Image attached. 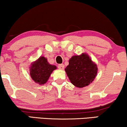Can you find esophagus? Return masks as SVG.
I'll list each match as a JSON object with an SVG mask.
<instances>
[{
    "instance_id": "34e87169",
    "label": "esophagus",
    "mask_w": 127,
    "mask_h": 127,
    "mask_svg": "<svg viewBox=\"0 0 127 127\" xmlns=\"http://www.w3.org/2000/svg\"><path fill=\"white\" fill-rule=\"evenodd\" d=\"M64 67H65V66H64V64H60V65H58V69H61V70H63L64 69Z\"/></svg>"
}]
</instances>
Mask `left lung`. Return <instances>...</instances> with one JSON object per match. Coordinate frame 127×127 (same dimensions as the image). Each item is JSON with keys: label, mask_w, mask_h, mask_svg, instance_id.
Returning <instances> with one entry per match:
<instances>
[{"label": "left lung", "mask_w": 127, "mask_h": 127, "mask_svg": "<svg viewBox=\"0 0 127 127\" xmlns=\"http://www.w3.org/2000/svg\"><path fill=\"white\" fill-rule=\"evenodd\" d=\"M65 72L74 86L79 88L87 86L95 79L97 74V66L86 54L72 57Z\"/></svg>", "instance_id": "8db88e82"}]
</instances>
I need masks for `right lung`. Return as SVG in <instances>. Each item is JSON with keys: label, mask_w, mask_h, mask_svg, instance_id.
Masks as SVG:
<instances>
[{"label": "right lung", "mask_w": 127, "mask_h": 127, "mask_svg": "<svg viewBox=\"0 0 127 127\" xmlns=\"http://www.w3.org/2000/svg\"><path fill=\"white\" fill-rule=\"evenodd\" d=\"M56 69V66L50 65L47 58L41 57L31 64L30 74L34 82L43 85L47 81L53 71Z\"/></svg>", "instance_id": "right-lung-1"}]
</instances>
